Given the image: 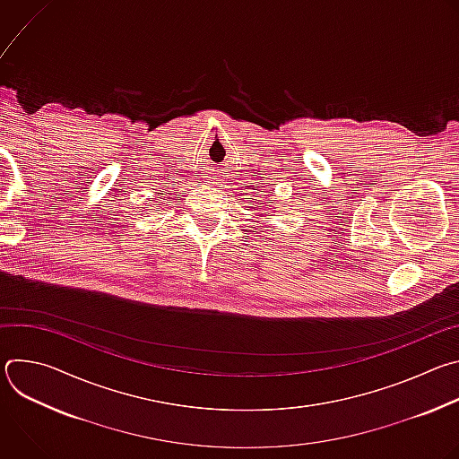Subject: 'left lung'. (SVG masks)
<instances>
[{
  "label": "left lung",
  "instance_id": "left-lung-1",
  "mask_svg": "<svg viewBox=\"0 0 459 459\" xmlns=\"http://www.w3.org/2000/svg\"><path fill=\"white\" fill-rule=\"evenodd\" d=\"M269 204H273V202H269Z\"/></svg>",
  "mask_w": 459,
  "mask_h": 459
}]
</instances>
